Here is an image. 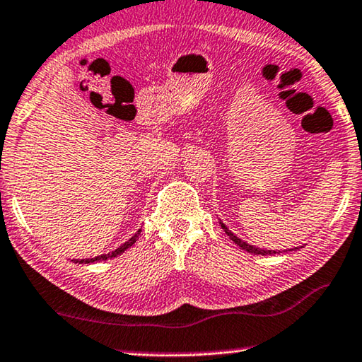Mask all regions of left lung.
Listing matches in <instances>:
<instances>
[{"mask_svg": "<svg viewBox=\"0 0 362 362\" xmlns=\"http://www.w3.org/2000/svg\"><path fill=\"white\" fill-rule=\"evenodd\" d=\"M221 227L223 228V232H226L228 237H230V240L232 242L235 243V245H238L240 248L242 250H245V251H248V253H253V255H262V256H266V255H275L277 253V251H271V250H261V248H256V246H251V245H248L246 242H243V240H240L238 237H235V235L228 230V228L223 226V223H221Z\"/></svg>", "mask_w": 362, "mask_h": 362, "instance_id": "1", "label": "left lung"}]
</instances>
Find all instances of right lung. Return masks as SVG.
I'll return each mask as SVG.
<instances>
[{"label": "right lung", "mask_w": 362, "mask_h": 362, "mask_svg": "<svg viewBox=\"0 0 362 362\" xmlns=\"http://www.w3.org/2000/svg\"><path fill=\"white\" fill-rule=\"evenodd\" d=\"M140 232H141V230L136 232V233L134 235V237H132V238L129 240V242H125L122 246H119V248H117V250H114L112 253H109V255H101V256H96V257H91V259H80V261H76V262H80V264H83V262H85V264H90V262H95V261H106V259H111V257H116L117 255L124 253L125 250H129L130 246L134 245V243L136 242V240H139V235H140Z\"/></svg>", "instance_id": "add662e5"}]
</instances>
